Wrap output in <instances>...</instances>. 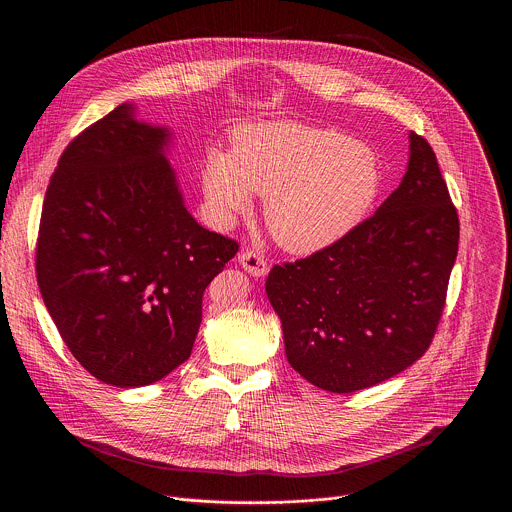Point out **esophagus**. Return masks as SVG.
<instances>
[{
	"label": "esophagus",
	"mask_w": 512,
	"mask_h": 512,
	"mask_svg": "<svg viewBox=\"0 0 512 512\" xmlns=\"http://www.w3.org/2000/svg\"><path fill=\"white\" fill-rule=\"evenodd\" d=\"M239 263L253 277H265L267 271H269L267 259H263L259 253H253V251H241L239 253Z\"/></svg>",
	"instance_id": "esophagus-1"
}]
</instances>
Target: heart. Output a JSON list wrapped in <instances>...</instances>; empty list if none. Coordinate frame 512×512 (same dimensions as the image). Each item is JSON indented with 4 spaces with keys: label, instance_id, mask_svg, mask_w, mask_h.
I'll list each match as a JSON object with an SVG mask.
<instances>
[{
    "label": "heart",
    "instance_id": "heart-1",
    "mask_svg": "<svg viewBox=\"0 0 512 512\" xmlns=\"http://www.w3.org/2000/svg\"><path fill=\"white\" fill-rule=\"evenodd\" d=\"M381 186L375 154L346 135L302 123H269L237 133L233 154L210 152L202 192L221 225L263 196V221L275 241L300 255L348 235L371 210Z\"/></svg>",
    "mask_w": 512,
    "mask_h": 512
}]
</instances>
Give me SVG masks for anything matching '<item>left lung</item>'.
I'll list each match as a JSON object with an SVG mask.
<instances>
[{
  "mask_svg": "<svg viewBox=\"0 0 512 512\" xmlns=\"http://www.w3.org/2000/svg\"><path fill=\"white\" fill-rule=\"evenodd\" d=\"M460 221L431 145L409 133L399 188L330 247L265 281L285 354L330 393L379 385L421 358L440 324Z\"/></svg>",
  "mask_w": 512,
  "mask_h": 512,
  "instance_id": "8db88e82",
  "label": "left lung"
}]
</instances>
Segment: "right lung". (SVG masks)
Segmentation results:
<instances>
[{
	"mask_svg": "<svg viewBox=\"0 0 512 512\" xmlns=\"http://www.w3.org/2000/svg\"><path fill=\"white\" fill-rule=\"evenodd\" d=\"M168 143L123 103L66 145L42 204V300L72 356L113 387L188 360L204 289L239 251L184 206Z\"/></svg>",
	"mask_w": 512,
	"mask_h": 512,
	"instance_id": "1",
	"label": "right lung"
}]
</instances>
